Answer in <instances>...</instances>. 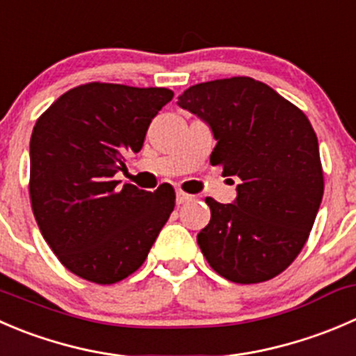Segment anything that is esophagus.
I'll return each instance as SVG.
<instances>
[{
  "label": "esophagus",
  "mask_w": 356,
  "mask_h": 356,
  "mask_svg": "<svg viewBox=\"0 0 356 356\" xmlns=\"http://www.w3.org/2000/svg\"><path fill=\"white\" fill-rule=\"evenodd\" d=\"M189 200H193V196L188 195V193H184V191L175 193V203H177V205H182V203L189 202Z\"/></svg>",
  "instance_id": "1"
}]
</instances>
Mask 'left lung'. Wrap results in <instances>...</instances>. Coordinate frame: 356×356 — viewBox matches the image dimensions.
<instances>
[{
    "label": "left lung",
    "instance_id": "obj_1",
    "mask_svg": "<svg viewBox=\"0 0 356 356\" xmlns=\"http://www.w3.org/2000/svg\"><path fill=\"white\" fill-rule=\"evenodd\" d=\"M179 108L217 140L210 163L238 177L233 203L207 198L198 233L212 270L234 284H259L287 270L309 236L323 196L318 139L305 113L261 81L236 76L189 86Z\"/></svg>",
    "mask_w": 356,
    "mask_h": 356
}]
</instances>
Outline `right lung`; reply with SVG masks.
<instances>
[{
    "label": "right lung",
    "instance_id": "1",
    "mask_svg": "<svg viewBox=\"0 0 356 356\" xmlns=\"http://www.w3.org/2000/svg\"><path fill=\"white\" fill-rule=\"evenodd\" d=\"M174 92L86 83L38 118L29 144L31 205L41 234L71 273L116 284L146 261L175 207L172 186L154 193L115 175L139 153L151 120Z\"/></svg>",
    "mask_w": 356,
    "mask_h": 356
}]
</instances>
